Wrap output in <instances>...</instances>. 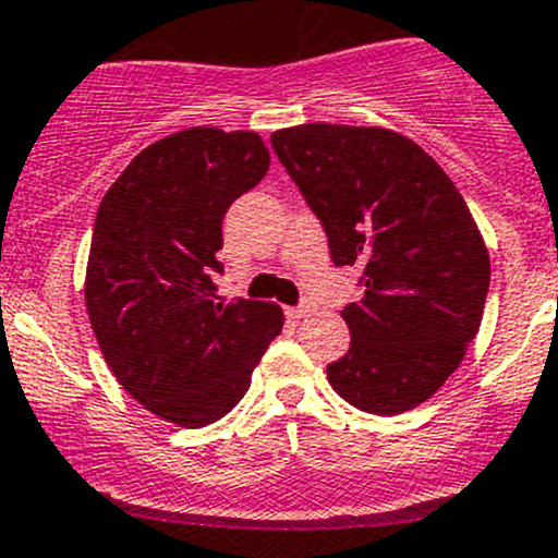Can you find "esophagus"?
I'll return each mask as SVG.
<instances>
[{
    "label": "esophagus",
    "instance_id": "obj_1",
    "mask_svg": "<svg viewBox=\"0 0 558 558\" xmlns=\"http://www.w3.org/2000/svg\"><path fill=\"white\" fill-rule=\"evenodd\" d=\"M311 311H313V307H311V305H307V302H305V305H296V307H286V315H289V318H291V320H300V318H305V315H311Z\"/></svg>",
    "mask_w": 558,
    "mask_h": 558
}]
</instances>
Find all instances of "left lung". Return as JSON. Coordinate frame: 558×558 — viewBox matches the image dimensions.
<instances>
[{
	"label": "left lung",
	"instance_id": "left-lung-1",
	"mask_svg": "<svg viewBox=\"0 0 558 558\" xmlns=\"http://www.w3.org/2000/svg\"><path fill=\"white\" fill-rule=\"evenodd\" d=\"M326 232L335 267H359L362 300L342 307L351 348L326 367L364 413L426 402L475 340L488 253L453 180L408 137L305 123L269 137Z\"/></svg>",
	"mask_w": 558,
	"mask_h": 558
}]
</instances>
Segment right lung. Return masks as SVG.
Returning a JSON list of instances; mask_svg holds the SVG:
<instances>
[{"mask_svg": "<svg viewBox=\"0 0 558 558\" xmlns=\"http://www.w3.org/2000/svg\"><path fill=\"white\" fill-rule=\"evenodd\" d=\"M269 170L256 132L196 126L134 156L94 223L86 307L107 367L140 404L196 429L227 415L283 329L278 305L216 300L221 223Z\"/></svg>", "mask_w": 558, "mask_h": 558, "instance_id": "add662e5", "label": "right lung"}]
</instances>
